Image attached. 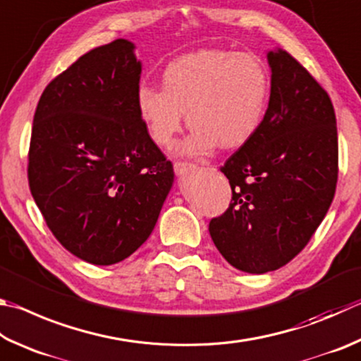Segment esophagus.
<instances>
[{
  "instance_id": "1",
  "label": "esophagus",
  "mask_w": 361,
  "mask_h": 361,
  "mask_svg": "<svg viewBox=\"0 0 361 361\" xmlns=\"http://www.w3.org/2000/svg\"><path fill=\"white\" fill-rule=\"evenodd\" d=\"M173 169H175V173L176 175H186L188 172H191V170H194L195 166H194V164H191V162H175Z\"/></svg>"
}]
</instances>
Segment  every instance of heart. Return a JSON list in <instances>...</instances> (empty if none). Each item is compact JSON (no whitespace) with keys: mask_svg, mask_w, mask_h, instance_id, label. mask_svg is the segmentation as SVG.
<instances>
[{"mask_svg":"<svg viewBox=\"0 0 361 361\" xmlns=\"http://www.w3.org/2000/svg\"><path fill=\"white\" fill-rule=\"evenodd\" d=\"M162 90L142 85L135 106L156 145L169 148L186 121L192 128L181 154L240 148L257 134L270 101V75L251 54L200 50L167 64Z\"/></svg>","mask_w":361,"mask_h":361,"instance_id":"heart-1","label":"heart"}]
</instances>
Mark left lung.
I'll return each mask as SVG.
<instances>
[{
    "label": "left lung",
    "mask_w": 361,
    "mask_h": 361,
    "mask_svg": "<svg viewBox=\"0 0 361 361\" xmlns=\"http://www.w3.org/2000/svg\"><path fill=\"white\" fill-rule=\"evenodd\" d=\"M265 120L221 167L232 188L209 235L228 264L262 274L297 255L324 221L338 181V130L330 96L286 50L267 54Z\"/></svg>",
    "instance_id": "obj_1"
}]
</instances>
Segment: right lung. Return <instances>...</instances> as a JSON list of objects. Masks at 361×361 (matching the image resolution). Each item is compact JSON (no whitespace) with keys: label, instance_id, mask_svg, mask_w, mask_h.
Masks as SVG:
<instances>
[{"label":"right lung","instance_id":"add662e5","mask_svg":"<svg viewBox=\"0 0 361 361\" xmlns=\"http://www.w3.org/2000/svg\"><path fill=\"white\" fill-rule=\"evenodd\" d=\"M134 49L116 39L82 55L47 85L32 120V199L55 238L93 265L145 243L173 185L172 162L137 112Z\"/></svg>","mask_w":361,"mask_h":361}]
</instances>
